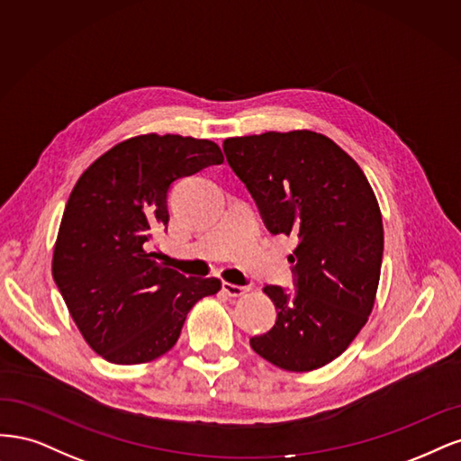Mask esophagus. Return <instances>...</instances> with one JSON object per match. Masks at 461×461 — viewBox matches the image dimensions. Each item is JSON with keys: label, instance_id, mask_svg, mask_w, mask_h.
Instances as JSON below:
<instances>
[{"label": "esophagus", "instance_id": "1", "mask_svg": "<svg viewBox=\"0 0 461 461\" xmlns=\"http://www.w3.org/2000/svg\"><path fill=\"white\" fill-rule=\"evenodd\" d=\"M221 291H224L228 296H241L247 293V287L233 285V284H230V281H224V284H221Z\"/></svg>", "mask_w": 461, "mask_h": 461}]
</instances>
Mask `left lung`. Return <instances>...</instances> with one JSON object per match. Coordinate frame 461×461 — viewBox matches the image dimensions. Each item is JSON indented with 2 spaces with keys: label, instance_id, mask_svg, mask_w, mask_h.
<instances>
[{
  "label": "left lung",
  "instance_id": "8db88e82",
  "mask_svg": "<svg viewBox=\"0 0 461 461\" xmlns=\"http://www.w3.org/2000/svg\"><path fill=\"white\" fill-rule=\"evenodd\" d=\"M224 153L268 231L296 240L294 289L264 287L277 320L250 339L252 350L287 371L333 362L375 303L383 220L374 189L352 157L310 130L230 138Z\"/></svg>",
  "mask_w": 461,
  "mask_h": 461
}]
</instances>
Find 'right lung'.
<instances>
[{
    "label": "right lung",
    "mask_w": 461,
    "mask_h": 461,
    "mask_svg": "<svg viewBox=\"0 0 461 461\" xmlns=\"http://www.w3.org/2000/svg\"><path fill=\"white\" fill-rule=\"evenodd\" d=\"M221 162L214 141L147 133L114 145L74 185L51 270L86 343L107 362L158 358L193 304L220 291L216 277L167 268L151 241L168 226L172 182Z\"/></svg>",
    "instance_id": "obj_1"
}]
</instances>
